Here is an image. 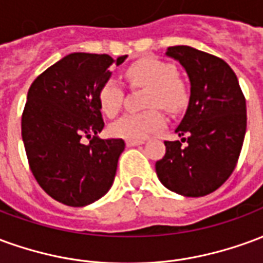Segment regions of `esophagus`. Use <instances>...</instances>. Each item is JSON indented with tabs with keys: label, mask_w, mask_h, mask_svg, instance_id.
<instances>
[{
	"label": "esophagus",
	"mask_w": 263,
	"mask_h": 263,
	"mask_svg": "<svg viewBox=\"0 0 263 263\" xmlns=\"http://www.w3.org/2000/svg\"><path fill=\"white\" fill-rule=\"evenodd\" d=\"M143 142H145L143 139H128L126 146H138V145H142Z\"/></svg>",
	"instance_id": "obj_1"
}]
</instances>
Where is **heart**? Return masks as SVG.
<instances>
[{
	"label": "heart",
	"mask_w": 263,
	"mask_h": 263,
	"mask_svg": "<svg viewBox=\"0 0 263 263\" xmlns=\"http://www.w3.org/2000/svg\"><path fill=\"white\" fill-rule=\"evenodd\" d=\"M131 86L148 87L145 105L160 107L169 112H177L187 104L186 86L176 77V69L162 60L139 59L124 71ZM124 91L115 80H107L97 91L100 108L104 114L114 117L121 108ZM165 126V117L159 109L152 108L143 112H126L109 125L111 135L124 139H143L149 134Z\"/></svg>",
	"instance_id": "1"
}]
</instances>
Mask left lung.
Masks as SVG:
<instances>
[{
	"mask_svg": "<svg viewBox=\"0 0 263 263\" xmlns=\"http://www.w3.org/2000/svg\"><path fill=\"white\" fill-rule=\"evenodd\" d=\"M166 54L186 70L190 100L176 128L182 141H165L156 175L172 192L201 197L220 187L237 166L247 131L245 97L234 70L220 58L190 46H171Z\"/></svg>",
	"mask_w": 263,
	"mask_h": 263,
	"instance_id": "left-lung-1",
	"label": "left lung"
}]
</instances>
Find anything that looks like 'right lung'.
Returning <instances> with one entry per match:
<instances>
[{
  "label": "right lung",
  "mask_w": 263,
  "mask_h": 263,
  "mask_svg": "<svg viewBox=\"0 0 263 263\" xmlns=\"http://www.w3.org/2000/svg\"><path fill=\"white\" fill-rule=\"evenodd\" d=\"M108 54L70 53L32 83L22 112V141L33 176L56 201L84 207L114 182L125 142L101 139L104 121L97 91L120 66ZM83 137L92 138L83 144Z\"/></svg>",
  "instance_id": "add662e5"
}]
</instances>
